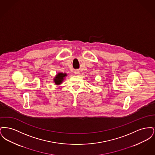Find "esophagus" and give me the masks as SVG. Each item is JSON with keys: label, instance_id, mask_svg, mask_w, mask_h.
Returning <instances> with one entry per match:
<instances>
[{"label": "esophagus", "instance_id": "1", "mask_svg": "<svg viewBox=\"0 0 155 155\" xmlns=\"http://www.w3.org/2000/svg\"><path fill=\"white\" fill-rule=\"evenodd\" d=\"M74 73H75V74H76V75H78V74H80V71H79V70H75Z\"/></svg>", "mask_w": 155, "mask_h": 155}]
</instances>
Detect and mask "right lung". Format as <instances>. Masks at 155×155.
Masks as SVG:
<instances>
[{
  "label": "right lung",
  "mask_w": 155,
  "mask_h": 155,
  "mask_svg": "<svg viewBox=\"0 0 155 155\" xmlns=\"http://www.w3.org/2000/svg\"><path fill=\"white\" fill-rule=\"evenodd\" d=\"M67 74L66 73H64V74L61 73H59L56 76L55 78L54 79V81L55 82V84L56 85H59L60 84H61V82L64 80V77Z\"/></svg>",
  "instance_id": "right-lung-1"
}]
</instances>
